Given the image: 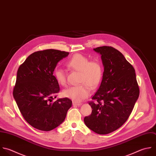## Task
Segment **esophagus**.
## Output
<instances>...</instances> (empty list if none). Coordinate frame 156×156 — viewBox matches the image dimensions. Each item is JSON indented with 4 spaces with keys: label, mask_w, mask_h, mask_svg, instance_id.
<instances>
[{
    "label": "esophagus",
    "mask_w": 156,
    "mask_h": 156,
    "mask_svg": "<svg viewBox=\"0 0 156 156\" xmlns=\"http://www.w3.org/2000/svg\"><path fill=\"white\" fill-rule=\"evenodd\" d=\"M73 105H76V106H80V105H82V104L73 101Z\"/></svg>",
    "instance_id": "1"
}]
</instances>
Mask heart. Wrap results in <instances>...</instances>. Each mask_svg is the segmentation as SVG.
<instances>
[{
  "mask_svg": "<svg viewBox=\"0 0 156 156\" xmlns=\"http://www.w3.org/2000/svg\"><path fill=\"white\" fill-rule=\"evenodd\" d=\"M66 65L70 70L80 72L79 83L80 84L65 89L63 95L74 102H81L90 94V87L95 88L101 82L103 74L102 66L99 60H89L88 57L80 54L74 55ZM54 76L60 85L64 87L66 85V75L63 69L56 68L54 71Z\"/></svg>",
  "mask_w": 156,
  "mask_h": 156,
  "instance_id": "heart-1",
  "label": "heart"
}]
</instances>
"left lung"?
I'll list each match as a JSON object with an SVG mask.
<instances>
[{
	"instance_id": "left-lung-1",
	"label": "left lung",
	"mask_w": 156,
	"mask_h": 156,
	"mask_svg": "<svg viewBox=\"0 0 156 156\" xmlns=\"http://www.w3.org/2000/svg\"><path fill=\"white\" fill-rule=\"evenodd\" d=\"M94 51L101 55L104 71L101 85L88 103L91 114L84 118V122L95 133L104 135L127 120L140 89L134 68L119 51L106 46Z\"/></svg>"
}]
</instances>
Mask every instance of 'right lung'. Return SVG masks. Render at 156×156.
<instances>
[{"instance_id":"add662e5","label":"right lung","mask_w":156,"mask_h":156,"mask_svg":"<svg viewBox=\"0 0 156 156\" xmlns=\"http://www.w3.org/2000/svg\"><path fill=\"white\" fill-rule=\"evenodd\" d=\"M69 54L55 49L35 52L18 68L13 97L25 120L35 129L49 131L58 127L72 106L68 98L54 101L60 92L54 71Z\"/></svg>"}]
</instances>
